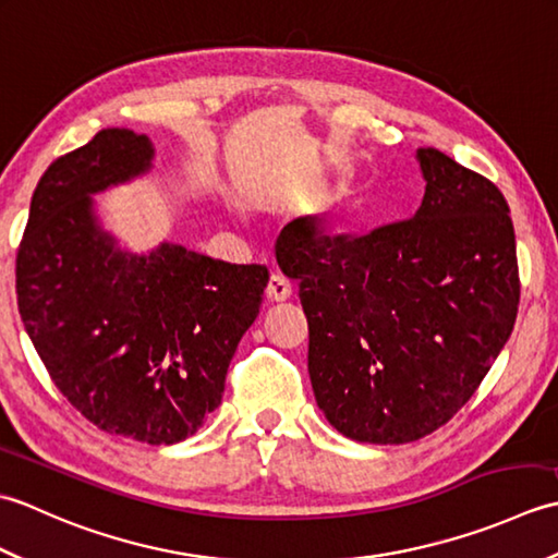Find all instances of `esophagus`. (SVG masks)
Listing matches in <instances>:
<instances>
[{
	"instance_id": "obj_1",
	"label": "esophagus",
	"mask_w": 558,
	"mask_h": 558,
	"mask_svg": "<svg viewBox=\"0 0 558 558\" xmlns=\"http://www.w3.org/2000/svg\"><path fill=\"white\" fill-rule=\"evenodd\" d=\"M266 298H268V302H272V304L288 302V300L292 298L290 282H288L286 278H280V276H270L268 286H266Z\"/></svg>"
}]
</instances>
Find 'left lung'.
Instances as JSON below:
<instances>
[{"mask_svg": "<svg viewBox=\"0 0 558 558\" xmlns=\"http://www.w3.org/2000/svg\"><path fill=\"white\" fill-rule=\"evenodd\" d=\"M424 198L372 234L298 230L278 264L310 322V378L333 429L410 444L475 393L511 336L520 280L504 194L436 148H420Z\"/></svg>", "mask_w": 558, "mask_h": 558, "instance_id": "obj_1", "label": "left lung"}]
</instances>
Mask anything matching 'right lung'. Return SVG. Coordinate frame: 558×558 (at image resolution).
<instances>
[{
    "label": "right lung",
    "instance_id": "1",
    "mask_svg": "<svg viewBox=\"0 0 558 558\" xmlns=\"http://www.w3.org/2000/svg\"><path fill=\"white\" fill-rule=\"evenodd\" d=\"M153 160V141L120 126L57 158L31 198L16 294L33 348L83 417L172 446L220 405L268 270L174 242L132 252L105 228L93 196L148 174Z\"/></svg>",
    "mask_w": 558,
    "mask_h": 558
}]
</instances>
